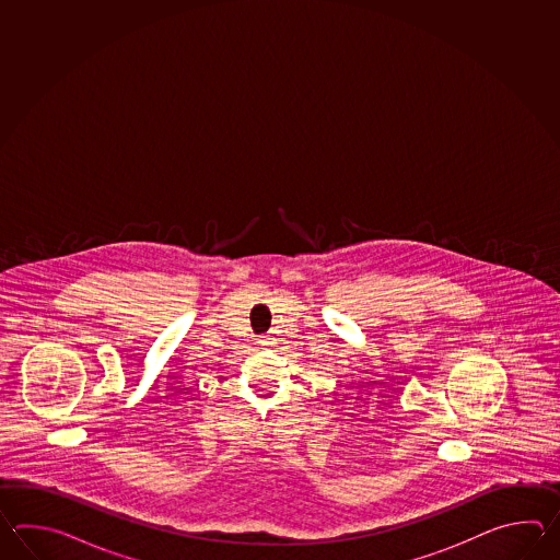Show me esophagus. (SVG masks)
Segmentation results:
<instances>
[{
	"label": "esophagus",
	"mask_w": 560,
	"mask_h": 560,
	"mask_svg": "<svg viewBox=\"0 0 560 560\" xmlns=\"http://www.w3.org/2000/svg\"><path fill=\"white\" fill-rule=\"evenodd\" d=\"M258 345L262 346V348L272 346V338H270V336H260V338H258Z\"/></svg>",
	"instance_id": "1"
}]
</instances>
